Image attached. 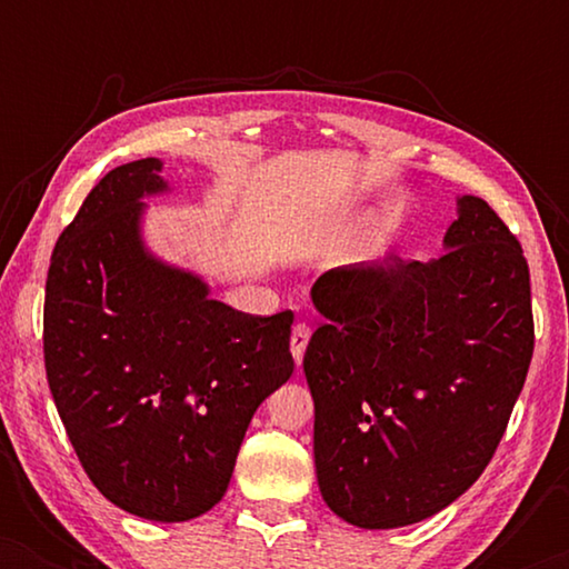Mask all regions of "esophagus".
I'll return each mask as SVG.
<instances>
[{
    "label": "esophagus",
    "mask_w": 569,
    "mask_h": 569,
    "mask_svg": "<svg viewBox=\"0 0 569 569\" xmlns=\"http://www.w3.org/2000/svg\"><path fill=\"white\" fill-rule=\"evenodd\" d=\"M310 341V329L306 323H298L292 329V337H290V352L295 357V362H302V355H306V347Z\"/></svg>",
    "instance_id": "obj_1"
}]
</instances>
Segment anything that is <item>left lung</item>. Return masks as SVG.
Here are the masks:
<instances>
[{"mask_svg":"<svg viewBox=\"0 0 569 569\" xmlns=\"http://www.w3.org/2000/svg\"><path fill=\"white\" fill-rule=\"evenodd\" d=\"M440 259L318 277L323 323L302 357L316 477L341 520L401 528L487 469L533 355L523 248L485 199L456 197Z\"/></svg>","mask_w":569,"mask_h":569,"instance_id":"1","label":"left lung"}]
</instances>
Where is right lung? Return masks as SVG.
<instances>
[{
    "instance_id": "right-lung-1",
    "label": "right lung",
    "mask_w": 569,
    "mask_h": 569,
    "mask_svg": "<svg viewBox=\"0 0 569 569\" xmlns=\"http://www.w3.org/2000/svg\"><path fill=\"white\" fill-rule=\"evenodd\" d=\"M166 162L106 173L53 248L46 378L74 453L106 500L154 523L204 516L228 492L261 401L290 380L292 310L261 318L144 240Z\"/></svg>"
}]
</instances>
